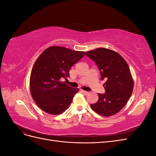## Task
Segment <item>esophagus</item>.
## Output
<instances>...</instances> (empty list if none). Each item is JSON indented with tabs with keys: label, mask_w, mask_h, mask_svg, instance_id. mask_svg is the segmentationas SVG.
I'll return each instance as SVG.
<instances>
[{
	"label": "esophagus",
	"mask_w": 156,
	"mask_h": 156,
	"mask_svg": "<svg viewBox=\"0 0 156 156\" xmlns=\"http://www.w3.org/2000/svg\"><path fill=\"white\" fill-rule=\"evenodd\" d=\"M81 92H82V93H83L84 94H85V95H87V94L89 93L88 92H87V91H85V90H81Z\"/></svg>",
	"instance_id": "34e87169"
}]
</instances>
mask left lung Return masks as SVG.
Masks as SVG:
<instances>
[{
    "label": "left lung",
    "mask_w": 156,
    "mask_h": 156,
    "mask_svg": "<svg viewBox=\"0 0 156 156\" xmlns=\"http://www.w3.org/2000/svg\"><path fill=\"white\" fill-rule=\"evenodd\" d=\"M86 55L96 63L100 70L105 93L98 94L99 100L90 107L98 115L112 116L127 103L133 89V81L129 66L116 52L98 48L86 52Z\"/></svg>",
    "instance_id": "left-lung-1"
}]
</instances>
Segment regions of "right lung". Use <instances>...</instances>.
<instances>
[{"label": "right lung", "instance_id": "right-lung-1", "mask_svg": "<svg viewBox=\"0 0 156 156\" xmlns=\"http://www.w3.org/2000/svg\"><path fill=\"white\" fill-rule=\"evenodd\" d=\"M84 52L52 46L42 53L33 66L30 90L41 110L57 115L68 108L79 88L71 87L61 79L69 77V69L84 56Z\"/></svg>", "mask_w": 156, "mask_h": 156}]
</instances>
